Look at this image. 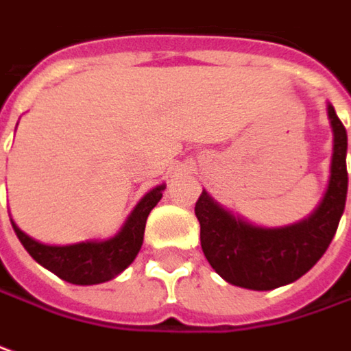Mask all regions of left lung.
<instances>
[{
  "instance_id": "1",
  "label": "left lung",
  "mask_w": 351,
  "mask_h": 351,
  "mask_svg": "<svg viewBox=\"0 0 351 351\" xmlns=\"http://www.w3.org/2000/svg\"><path fill=\"white\" fill-rule=\"evenodd\" d=\"M328 117L334 130L330 182L308 219L281 228H262L232 217L205 191L199 195L195 217L201 224V248L213 269L228 283L254 291L287 285L304 276L330 246L348 195V134L332 105Z\"/></svg>"
}]
</instances>
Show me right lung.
<instances>
[{
	"mask_svg": "<svg viewBox=\"0 0 351 351\" xmlns=\"http://www.w3.org/2000/svg\"><path fill=\"white\" fill-rule=\"evenodd\" d=\"M166 185H158L142 197L134 207L121 232L105 242H80L70 246H48L33 240L13 224V230L25 250L43 267L50 269L68 283L74 285H95L117 277L125 271L136 258L144 238V226L150 210L162 199Z\"/></svg>",
	"mask_w": 351,
	"mask_h": 351,
	"instance_id": "1",
	"label": "right lung"
}]
</instances>
